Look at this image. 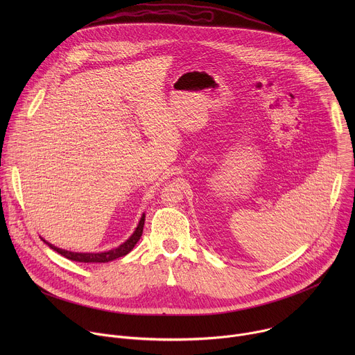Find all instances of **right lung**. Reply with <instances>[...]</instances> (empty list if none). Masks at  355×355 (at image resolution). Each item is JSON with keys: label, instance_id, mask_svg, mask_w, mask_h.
Returning <instances> with one entry per match:
<instances>
[{"label": "right lung", "instance_id": "obj_1", "mask_svg": "<svg viewBox=\"0 0 355 355\" xmlns=\"http://www.w3.org/2000/svg\"><path fill=\"white\" fill-rule=\"evenodd\" d=\"M144 218L146 215L143 214L140 220H139V225L135 229L133 234L126 240L123 241L121 245L112 248V250H108V251H101V252H76V251H69V250H63V248H59L53 244H50L49 241H46L44 239H42L50 248L58 251L59 254H62L63 257L71 260V261H78V263H110L112 260H116L119 257H123L126 256L128 252H130L133 250V247L136 245V243L139 241V239L141 237V233H143V226H144Z\"/></svg>", "mask_w": 355, "mask_h": 355}]
</instances>
